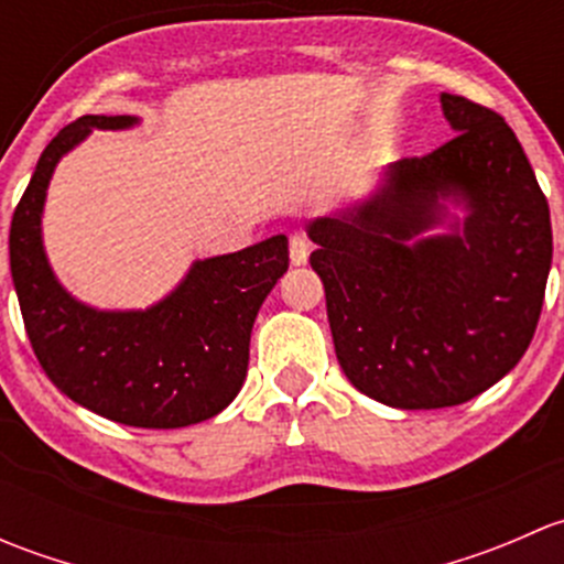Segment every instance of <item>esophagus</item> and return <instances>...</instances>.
I'll return each mask as SVG.
<instances>
[{
    "label": "esophagus",
    "mask_w": 564,
    "mask_h": 564,
    "mask_svg": "<svg viewBox=\"0 0 564 564\" xmlns=\"http://www.w3.org/2000/svg\"><path fill=\"white\" fill-rule=\"evenodd\" d=\"M308 240H305V235H300V231H292L289 235V259H292V264H305L308 261Z\"/></svg>",
    "instance_id": "esophagus-1"
}]
</instances>
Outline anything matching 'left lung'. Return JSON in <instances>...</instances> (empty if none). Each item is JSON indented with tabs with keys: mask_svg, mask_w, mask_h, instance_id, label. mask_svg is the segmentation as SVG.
Here are the masks:
<instances>
[{
	"mask_svg": "<svg viewBox=\"0 0 564 564\" xmlns=\"http://www.w3.org/2000/svg\"><path fill=\"white\" fill-rule=\"evenodd\" d=\"M456 130L384 172L371 198L308 224L346 379L395 409L458 406L524 357L551 270L549 202L491 108L442 93ZM465 207L447 236L446 202Z\"/></svg>",
	"mask_w": 564,
	"mask_h": 564,
	"instance_id": "left-lung-1",
	"label": "left lung"
}]
</instances>
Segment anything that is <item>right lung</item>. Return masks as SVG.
Instances as JSON below:
<instances>
[{"label": "right lung", "mask_w": 564, "mask_h": 564, "mask_svg": "<svg viewBox=\"0 0 564 564\" xmlns=\"http://www.w3.org/2000/svg\"><path fill=\"white\" fill-rule=\"evenodd\" d=\"M139 122L87 113L54 135L10 224V272L26 335L45 377L89 412L135 429H182L224 412L248 373L250 329L289 270L283 235L193 261L172 294L147 311H98L78 303L43 250V204L62 155L95 128Z\"/></svg>", "instance_id": "obj_1"}]
</instances>
